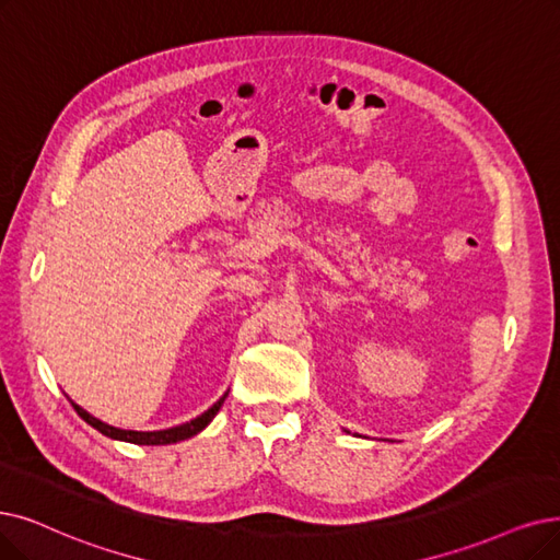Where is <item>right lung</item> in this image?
<instances>
[{
  "label": "right lung",
  "mask_w": 560,
  "mask_h": 560,
  "mask_svg": "<svg viewBox=\"0 0 560 560\" xmlns=\"http://www.w3.org/2000/svg\"><path fill=\"white\" fill-rule=\"evenodd\" d=\"M230 393V390H228ZM228 393L222 395L215 405L211 407V409H207L205 413H199L197 418H192V420H188V422H182V424H176V428H167V430H153V432H138V430H121V428H112V424H107V422H103V420H98V418H94L92 413L89 411H84L80 405H75V401L71 399V405H73V409L78 411V416L86 422V424H92L94 430H98L103 436H107V439H115V441H126V443H136V445H167V443H178V441H186V439H190V436H195V434H199L202 432L207 424L215 418V413L220 411V407H222V401H225V397H228Z\"/></svg>",
  "instance_id": "add662e5"
}]
</instances>
